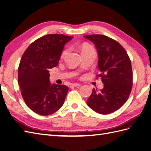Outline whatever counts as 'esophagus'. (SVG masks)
Listing matches in <instances>:
<instances>
[{"label":"esophagus","mask_w":151,"mask_h":151,"mask_svg":"<svg viewBox=\"0 0 151 151\" xmlns=\"http://www.w3.org/2000/svg\"><path fill=\"white\" fill-rule=\"evenodd\" d=\"M81 84H77V83H74V84H70V88H74V87H80Z\"/></svg>","instance_id":"34e87169"}]
</instances>
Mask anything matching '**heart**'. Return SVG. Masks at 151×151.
Segmentation results:
<instances>
[{
  "mask_svg": "<svg viewBox=\"0 0 151 151\" xmlns=\"http://www.w3.org/2000/svg\"><path fill=\"white\" fill-rule=\"evenodd\" d=\"M81 50V53L83 55H87V54L95 53L94 48L91 46V45H89L88 43H84L82 45ZM68 48L63 50L61 54V58H64V57L68 53Z\"/></svg>",
  "mask_w": 151,
  "mask_h": 151,
  "instance_id": "heart-1",
  "label": "heart"
}]
</instances>
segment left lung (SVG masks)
I'll use <instances>...</instances> for the list:
<instances>
[{
	"instance_id": "1",
	"label": "left lung",
	"mask_w": 151,
	"mask_h": 151,
	"mask_svg": "<svg viewBox=\"0 0 151 151\" xmlns=\"http://www.w3.org/2000/svg\"><path fill=\"white\" fill-rule=\"evenodd\" d=\"M98 55V68L104 88H93L87 100L88 106L99 114L107 115L119 109L130 94L132 86L131 62L125 50L116 41L102 35H86Z\"/></svg>"
}]
</instances>
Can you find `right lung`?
<instances>
[{"mask_svg":"<svg viewBox=\"0 0 151 151\" xmlns=\"http://www.w3.org/2000/svg\"><path fill=\"white\" fill-rule=\"evenodd\" d=\"M73 36L50 34L32 43L24 52L18 68V84L24 101L31 110L46 116L64 103L68 88L51 84L50 69L58 65L65 45Z\"/></svg>","mask_w":151,"mask_h":151,"instance_id":"add662e5","label":"right lung"}]
</instances>
